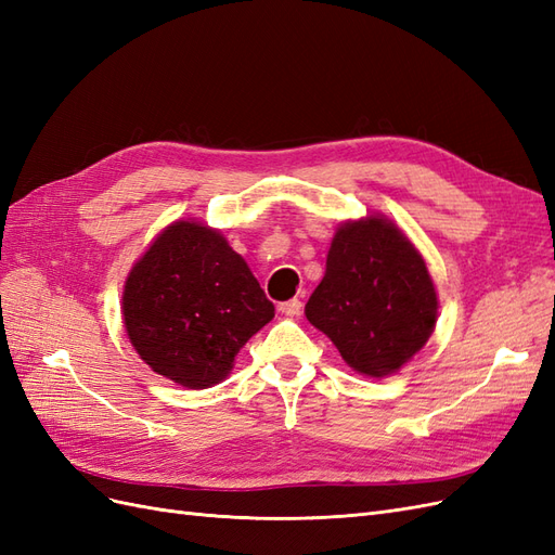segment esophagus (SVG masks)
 Wrapping results in <instances>:
<instances>
[{
  "label": "esophagus",
  "instance_id": "1",
  "mask_svg": "<svg viewBox=\"0 0 555 555\" xmlns=\"http://www.w3.org/2000/svg\"><path fill=\"white\" fill-rule=\"evenodd\" d=\"M300 310H304V304H300L298 298H292V300H284V304H280V312L287 314V317H298Z\"/></svg>",
  "mask_w": 555,
  "mask_h": 555
}]
</instances>
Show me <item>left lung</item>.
Here are the masks:
<instances>
[{"instance_id":"obj_1","label":"left lung","mask_w":555,"mask_h":555,"mask_svg":"<svg viewBox=\"0 0 555 555\" xmlns=\"http://www.w3.org/2000/svg\"><path fill=\"white\" fill-rule=\"evenodd\" d=\"M308 322L365 377L398 373L438 322V294L424 257L391 220L367 215L335 231Z\"/></svg>"}]
</instances>
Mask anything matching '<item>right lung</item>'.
<instances>
[{
	"instance_id": "obj_1",
	"label": "right lung",
	"mask_w": 555,
	"mask_h": 555,
	"mask_svg": "<svg viewBox=\"0 0 555 555\" xmlns=\"http://www.w3.org/2000/svg\"><path fill=\"white\" fill-rule=\"evenodd\" d=\"M273 317L275 306L222 233L188 220L159 233L122 292L129 343L157 375L188 389L220 384Z\"/></svg>"
}]
</instances>
